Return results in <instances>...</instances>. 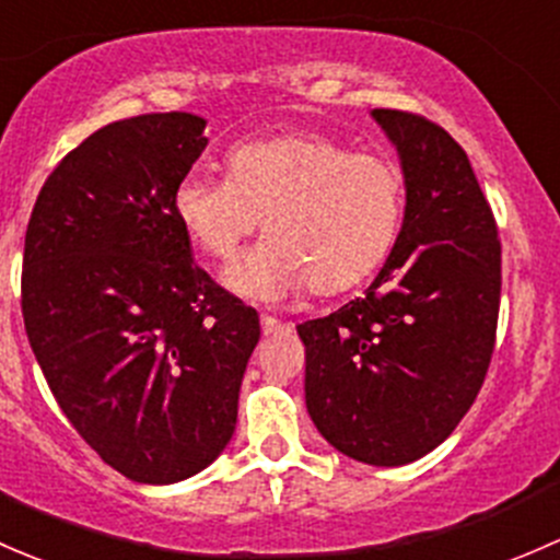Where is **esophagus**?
<instances>
[{
	"label": "esophagus",
	"instance_id": "obj_1",
	"mask_svg": "<svg viewBox=\"0 0 560 560\" xmlns=\"http://www.w3.org/2000/svg\"><path fill=\"white\" fill-rule=\"evenodd\" d=\"M261 331L267 334V337H278V334L291 331V323L272 318V315H261Z\"/></svg>",
	"mask_w": 560,
	"mask_h": 560
}]
</instances>
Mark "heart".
<instances>
[{"label": "heart", "instance_id": "1", "mask_svg": "<svg viewBox=\"0 0 560 560\" xmlns=\"http://www.w3.org/2000/svg\"><path fill=\"white\" fill-rule=\"evenodd\" d=\"M229 177L191 170L172 212L205 256L229 261L264 218L269 234L226 272L234 293L282 299L310 282L315 293L353 288L377 269L399 229L405 180L380 153H353L313 131L242 142Z\"/></svg>", "mask_w": 560, "mask_h": 560}]
</instances>
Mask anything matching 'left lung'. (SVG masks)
Here are the masks:
<instances>
[{"mask_svg":"<svg viewBox=\"0 0 560 560\" xmlns=\"http://www.w3.org/2000/svg\"><path fill=\"white\" fill-rule=\"evenodd\" d=\"M399 153L405 218L364 296L299 323L304 399L323 440L369 466H405L453 434L491 364L501 293L493 212L442 126L372 109Z\"/></svg>","mask_w":560,"mask_h":560,"instance_id":"8db88e82","label":"left lung"}]
</instances>
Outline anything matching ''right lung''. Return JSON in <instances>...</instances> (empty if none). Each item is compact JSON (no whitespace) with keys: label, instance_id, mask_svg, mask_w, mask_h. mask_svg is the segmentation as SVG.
Returning <instances> with one entry per match:
<instances>
[{"label":"right lung","instance_id":"1","mask_svg":"<svg viewBox=\"0 0 560 560\" xmlns=\"http://www.w3.org/2000/svg\"><path fill=\"white\" fill-rule=\"evenodd\" d=\"M205 126L151 113L94 131L45 180L23 247V323L56 401L105 464L148 486L223 453L261 337L172 212Z\"/></svg>","mask_w":560,"mask_h":560}]
</instances>
